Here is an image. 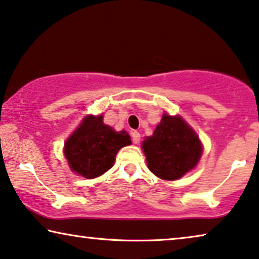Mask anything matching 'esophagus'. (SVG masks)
Wrapping results in <instances>:
<instances>
[{
    "label": "esophagus",
    "mask_w": 259,
    "mask_h": 259,
    "mask_svg": "<svg viewBox=\"0 0 259 259\" xmlns=\"http://www.w3.org/2000/svg\"><path fill=\"white\" fill-rule=\"evenodd\" d=\"M131 138H133V142L135 144H138L141 141V135L138 131H133V133H131Z\"/></svg>",
    "instance_id": "esophagus-1"
}]
</instances>
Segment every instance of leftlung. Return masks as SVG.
Segmentation results:
<instances>
[{
  "mask_svg": "<svg viewBox=\"0 0 259 259\" xmlns=\"http://www.w3.org/2000/svg\"><path fill=\"white\" fill-rule=\"evenodd\" d=\"M149 170L165 181H175L195 167L202 145L190 126L180 116L163 115L154 135L142 144Z\"/></svg>",
  "mask_w": 259,
  "mask_h": 259,
  "instance_id": "left-lung-1",
  "label": "left lung"
}]
</instances>
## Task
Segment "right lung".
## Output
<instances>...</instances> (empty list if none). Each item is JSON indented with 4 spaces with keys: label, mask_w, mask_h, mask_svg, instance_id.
I'll return each mask as SVG.
<instances>
[{
    "label": "right lung",
    "mask_w": 259,
    "mask_h": 259,
    "mask_svg": "<svg viewBox=\"0 0 259 259\" xmlns=\"http://www.w3.org/2000/svg\"><path fill=\"white\" fill-rule=\"evenodd\" d=\"M129 144L128 133L105 125L103 115L88 116L65 142L64 155L72 171L92 180L107 172L119 149Z\"/></svg>",
    "instance_id": "add662e5"
}]
</instances>
